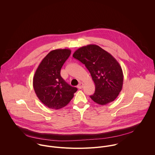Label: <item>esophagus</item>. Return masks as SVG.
<instances>
[{
  "mask_svg": "<svg viewBox=\"0 0 155 155\" xmlns=\"http://www.w3.org/2000/svg\"><path fill=\"white\" fill-rule=\"evenodd\" d=\"M84 83H82V82H81L79 85H78V88L79 89H82L83 88V87H84Z\"/></svg>",
  "mask_w": 155,
  "mask_h": 155,
  "instance_id": "34e87169",
  "label": "esophagus"
}]
</instances>
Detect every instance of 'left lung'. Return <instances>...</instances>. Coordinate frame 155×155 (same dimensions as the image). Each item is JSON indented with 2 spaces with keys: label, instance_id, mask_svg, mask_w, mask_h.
Returning <instances> with one entry per match:
<instances>
[{
  "label": "left lung",
  "instance_id": "obj_1",
  "mask_svg": "<svg viewBox=\"0 0 155 155\" xmlns=\"http://www.w3.org/2000/svg\"><path fill=\"white\" fill-rule=\"evenodd\" d=\"M73 57L85 64L90 72L95 86L91 98L100 105L113 101L121 91L124 82L122 69L117 60L96 45L81 47Z\"/></svg>",
  "mask_w": 155,
  "mask_h": 155
}]
</instances>
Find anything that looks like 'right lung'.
<instances>
[{
    "label": "right lung",
    "instance_id": "obj_1",
    "mask_svg": "<svg viewBox=\"0 0 155 155\" xmlns=\"http://www.w3.org/2000/svg\"><path fill=\"white\" fill-rule=\"evenodd\" d=\"M71 50L51 51L42 60L33 79L35 92L46 107L60 109L67 105L78 89L67 84L60 75L61 67L69 57Z\"/></svg>",
    "mask_w": 155,
    "mask_h": 155
}]
</instances>
